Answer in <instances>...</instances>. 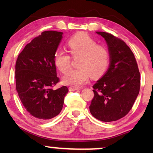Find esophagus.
Wrapping results in <instances>:
<instances>
[{
    "mask_svg": "<svg viewBox=\"0 0 153 153\" xmlns=\"http://www.w3.org/2000/svg\"><path fill=\"white\" fill-rule=\"evenodd\" d=\"M70 91H76V90H80V88H76V87H70Z\"/></svg>",
    "mask_w": 153,
    "mask_h": 153,
    "instance_id": "esophagus-1",
    "label": "esophagus"
}]
</instances>
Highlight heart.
<instances>
[{
	"label": "heart",
	"mask_w": 153,
	"mask_h": 153,
	"mask_svg": "<svg viewBox=\"0 0 153 153\" xmlns=\"http://www.w3.org/2000/svg\"><path fill=\"white\" fill-rule=\"evenodd\" d=\"M72 58L79 57V68L68 72L71 66V57L62 50L56 51L53 61L62 73H66L62 81L72 87H79L93 77L102 76L107 70L110 62V53L104 46L97 45V42L88 35L78 34L69 39L67 43Z\"/></svg>",
	"instance_id": "1"
}]
</instances>
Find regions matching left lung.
<instances>
[{
  "instance_id": "1",
  "label": "left lung",
  "mask_w": 153,
  "mask_h": 153,
  "mask_svg": "<svg viewBox=\"0 0 153 153\" xmlns=\"http://www.w3.org/2000/svg\"><path fill=\"white\" fill-rule=\"evenodd\" d=\"M105 39L110 53L107 72L93 85L91 114L103 122H111L128 114L139 95L140 72L136 58L126 43L112 34L96 32Z\"/></svg>"
}]
</instances>
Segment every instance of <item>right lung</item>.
Wrapping results in <instances>:
<instances>
[{"label": "right lung", "mask_w": 153, "mask_h": 153, "mask_svg": "<svg viewBox=\"0 0 153 153\" xmlns=\"http://www.w3.org/2000/svg\"><path fill=\"white\" fill-rule=\"evenodd\" d=\"M62 33L44 31L27 44L15 65L16 89L27 111L40 120H49L61 111L68 87L53 90L60 79L53 58Z\"/></svg>", "instance_id": "right-lung-1"}]
</instances>
